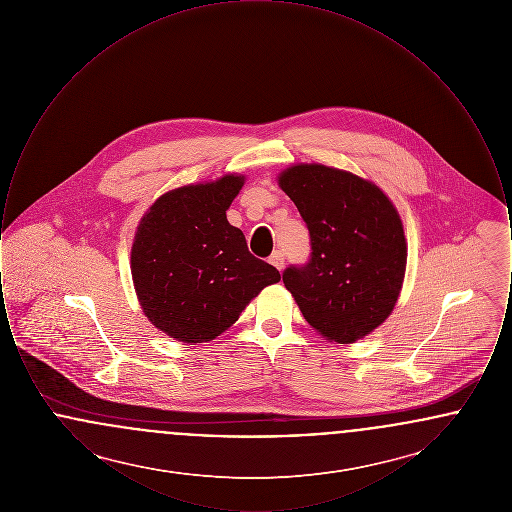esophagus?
<instances>
[{"label":"esophagus","mask_w":512,"mask_h":512,"mask_svg":"<svg viewBox=\"0 0 512 512\" xmlns=\"http://www.w3.org/2000/svg\"><path fill=\"white\" fill-rule=\"evenodd\" d=\"M268 263L278 270L284 268V253L282 251H274L270 257H268Z\"/></svg>","instance_id":"obj_1"}]
</instances>
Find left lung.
I'll list each match as a JSON object with an SVG mask.
<instances>
[{"mask_svg":"<svg viewBox=\"0 0 512 512\" xmlns=\"http://www.w3.org/2000/svg\"><path fill=\"white\" fill-rule=\"evenodd\" d=\"M311 236L305 265L282 272L305 320L328 340L353 343L390 317L407 244L386 194L351 172L295 165L280 174Z\"/></svg>","mask_w":512,"mask_h":512,"instance_id":"1","label":"left lung"}]
</instances>
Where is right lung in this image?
Listing matches in <instances>:
<instances>
[{
  "mask_svg": "<svg viewBox=\"0 0 512 512\" xmlns=\"http://www.w3.org/2000/svg\"><path fill=\"white\" fill-rule=\"evenodd\" d=\"M244 176L184 186L159 197L132 245V278L153 326L184 343L215 340L280 272L253 257L226 220Z\"/></svg>",
  "mask_w": 512,
  "mask_h": 512,
  "instance_id": "obj_1",
  "label": "right lung"
}]
</instances>
